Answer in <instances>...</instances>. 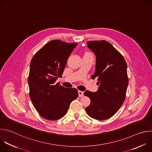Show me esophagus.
Here are the masks:
<instances>
[{
    "label": "esophagus",
    "mask_w": 152,
    "mask_h": 152,
    "mask_svg": "<svg viewBox=\"0 0 152 152\" xmlns=\"http://www.w3.org/2000/svg\"><path fill=\"white\" fill-rule=\"evenodd\" d=\"M78 94H79V96H80V97H82L84 95H83V92L81 91H78Z\"/></svg>",
    "instance_id": "esophagus-1"
}]
</instances>
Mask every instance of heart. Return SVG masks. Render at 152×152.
Returning <instances> with one entry per match:
<instances>
[{
  "label": "heart",
  "mask_w": 152,
  "mask_h": 152,
  "mask_svg": "<svg viewBox=\"0 0 152 152\" xmlns=\"http://www.w3.org/2000/svg\"><path fill=\"white\" fill-rule=\"evenodd\" d=\"M89 54V53H86V54Z\"/></svg>",
  "instance_id": "b5f03b06"
}]
</instances>
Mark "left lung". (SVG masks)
Returning <instances> with one entry per match:
<instances>
[{"label":"left lung","instance_id":"8db88e82","mask_svg":"<svg viewBox=\"0 0 152 152\" xmlns=\"http://www.w3.org/2000/svg\"><path fill=\"white\" fill-rule=\"evenodd\" d=\"M96 56V70L91 78H97L96 92L86 91L91 99L86 112L91 118L104 120L113 116L125 99L128 85L127 64L122 55L109 42L94 40L87 42Z\"/></svg>","mask_w":152,"mask_h":152}]
</instances>
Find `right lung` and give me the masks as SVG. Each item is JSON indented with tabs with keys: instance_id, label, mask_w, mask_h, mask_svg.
<instances>
[{
	"instance_id": "1",
	"label": "right lung",
	"mask_w": 152,
	"mask_h": 152,
	"mask_svg": "<svg viewBox=\"0 0 152 152\" xmlns=\"http://www.w3.org/2000/svg\"><path fill=\"white\" fill-rule=\"evenodd\" d=\"M77 44L53 40L40 49L31 60L28 77L30 98L37 112L46 119L55 121L63 117L72 101L78 97L76 88L56 83L62 76Z\"/></svg>"
}]
</instances>
